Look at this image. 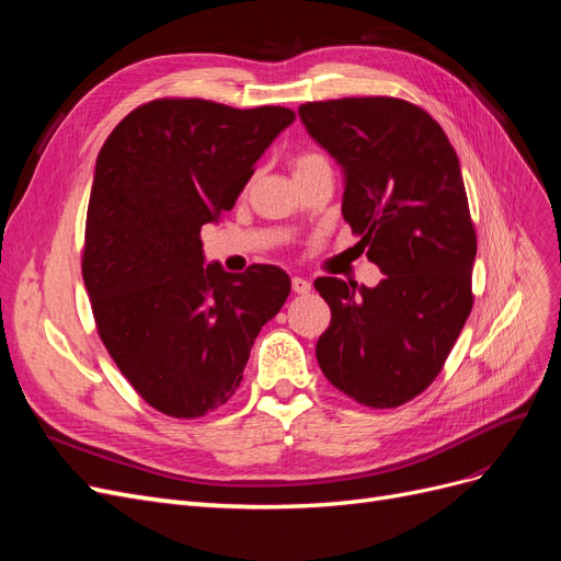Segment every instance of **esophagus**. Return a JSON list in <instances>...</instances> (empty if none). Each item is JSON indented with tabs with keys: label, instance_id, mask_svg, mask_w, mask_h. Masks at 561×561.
I'll return each mask as SVG.
<instances>
[{
	"label": "esophagus",
	"instance_id": "esophagus-1",
	"mask_svg": "<svg viewBox=\"0 0 561 561\" xmlns=\"http://www.w3.org/2000/svg\"><path fill=\"white\" fill-rule=\"evenodd\" d=\"M293 290L297 295H309L311 293V280L309 278H301V276H295L293 278Z\"/></svg>",
	"mask_w": 561,
	"mask_h": 561
}]
</instances>
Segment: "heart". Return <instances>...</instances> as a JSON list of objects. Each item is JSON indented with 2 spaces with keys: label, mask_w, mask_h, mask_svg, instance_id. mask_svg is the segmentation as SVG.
<instances>
[{
  "label": "heart",
  "mask_w": 561,
  "mask_h": 561,
  "mask_svg": "<svg viewBox=\"0 0 561 561\" xmlns=\"http://www.w3.org/2000/svg\"><path fill=\"white\" fill-rule=\"evenodd\" d=\"M316 163H328V159L320 157V154H301V157L295 159L293 165H295V173H297V171H304V168H311Z\"/></svg>",
  "instance_id": "1"
}]
</instances>
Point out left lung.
Masks as SVG:
<instances>
[{
  "instance_id": "left-lung-1",
  "label": "left lung",
  "mask_w": 561,
  "mask_h": 561,
  "mask_svg": "<svg viewBox=\"0 0 561 561\" xmlns=\"http://www.w3.org/2000/svg\"><path fill=\"white\" fill-rule=\"evenodd\" d=\"M311 138L342 165V215L383 280L316 278L330 328L316 358L355 402L388 410L426 390L472 309L478 239L461 165L445 130L398 98H342L299 107Z\"/></svg>"
}]
</instances>
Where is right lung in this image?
I'll use <instances>...</instances> for the list:
<instances>
[{
    "instance_id": "obj_1",
    "label": "right lung",
    "mask_w": 561,
    "mask_h": 561,
    "mask_svg": "<svg viewBox=\"0 0 561 561\" xmlns=\"http://www.w3.org/2000/svg\"><path fill=\"white\" fill-rule=\"evenodd\" d=\"M295 122L287 107L233 110L161 98L100 149L81 274L98 334L154 410L196 419L239 388L264 322L290 295L274 264L206 266L201 227L233 208L254 163Z\"/></svg>"
}]
</instances>
